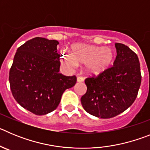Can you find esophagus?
I'll return each instance as SVG.
<instances>
[{
    "label": "esophagus",
    "mask_w": 150,
    "mask_h": 150,
    "mask_svg": "<svg viewBox=\"0 0 150 150\" xmlns=\"http://www.w3.org/2000/svg\"><path fill=\"white\" fill-rule=\"evenodd\" d=\"M76 80H77L78 83H82V82L84 81V79H83V77H81V76H78L77 79H76Z\"/></svg>",
    "instance_id": "34e87169"
}]
</instances>
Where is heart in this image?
<instances>
[{
    "instance_id": "obj_1",
    "label": "heart",
    "mask_w": 150,
    "mask_h": 150,
    "mask_svg": "<svg viewBox=\"0 0 150 150\" xmlns=\"http://www.w3.org/2000/svg\"><path fill=\"white\" fill-rule=\"evenodd\" d=\"M114 59V52L108 46L76 43L71 46V53L62 52L61 61L67 67L76 68L78 64H85L87 74L98 75L110 67Z\"/></svg>"
}]
</instances>
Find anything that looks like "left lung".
Segmentation results:
<instances>
[{
  "label": "left lung",
  "mask_w": 150,
  "mask_h": 150,
  "mask_svg": "<svg viewBox=\"0 0 150 150\" xmlns=\"http://www.w3.org/2000/svg\"><path fill=\"white\" fill-rule=\"evenodd\" d=\"M113 66L98 76L86 79V93L81 104L89 114L110 119L124 112L137 96L141 83L140 62L128 46L116 43Z\"/></svg>",
  "instance_id": "left-lung-1"
}]
</instances>
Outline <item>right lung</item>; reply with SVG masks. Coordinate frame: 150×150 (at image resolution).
Instances as JSON below:
<instances>
[{"label": "right lung", "instance_id": "right-lung-1", "mask_svg": "<svg viewBox=\"0 0 150 150\" xmlns=\"http://www.w3.org/2000/svg\"><path fill=\"white\" fill-rule=\"evenodd\" d=\"M55 40L35 38L17 49L9 81L15 100L38 116L55 110L62 95L76 83L75 76L59 73L60 55Z\"/></svg>", "mask_w": 150, "mask_h": 150}]
</instances>
